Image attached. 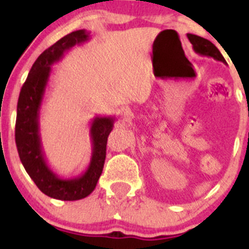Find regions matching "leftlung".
Instances as JSON below:
<instances>
[{
	"mask_svg": "<svg viewBox=\"0 0 249 249\" xmlns=\"http://www.w3.org/2000/svg\"><path fill=\"white\" fill-rule=\"evenodd\" d=\"M188 38H189L190 43H192L193 46V49H194V52L196 53V54L203 55V56L213 57V59L217 60V61H222L224 62V64H227V61H225V59L223 57V55L220 54L218 48L215 47L212 42L192 34H188Z\"/></svg>",
	"mask_w": 249,
	"mask_h": 249,
	"instance_id": "1",
	"label": "left lung"
}]
</instances>
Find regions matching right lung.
Instances as JSON below:
<instances>
[{
    "label": "right lung",
    "mask_w": 249,
    "mask_h": 249,
    "mask_svg": "<svg viewBox=\"0 0 249 249\" xmlns=\"http://www.w3.org/2000/svg\"><path fill=\"white\" fill-rule=\"evenodd\" d=\"M89 38V31L78 30L44 50L32 65L18 100L16 143L22 166L43 194L64 201L84 199L95 189L104 170L107 139L115 120L114 117L92 119L90 126L91 158L89 166L82 175L76 178H60L48 166L39 134V109L52 73V65L61 60L67 50Z\"/></svg>",
    "instance_id": "1"
}]
</instances>
